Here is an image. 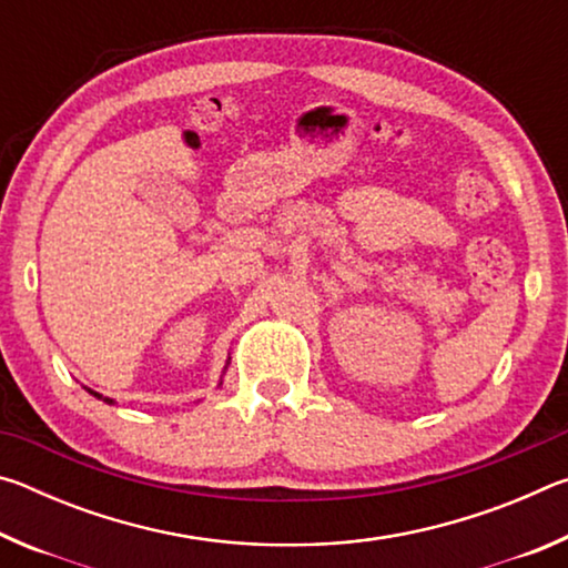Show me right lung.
Masks as SVG:
<instances>
[{
	"label": "right lung",
	"mask_w": 568,
	"mask_h": 568,
	"mask_svg": "<svg viewBox=\"0 0 568 568\" xmlns=\"http://www.w3.org/2000/svg\"><path fill=\"white\" fill-rule=\"evenodd\" d=\"M90 393H94V390H90ZM94 396H98V398H102V396H100V393H94ZM104 400H108V403H112L110 398H104Z\"/></svg>",
	"instance_id": "right-lung-1"
}]
</instances>
